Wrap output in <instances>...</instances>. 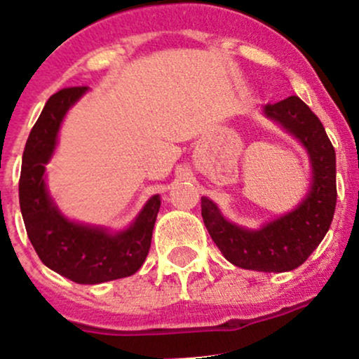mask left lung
<instances>
[{
	"instance_id": "obj_1",
	"label": "left lung",
	"mask_w": 359,
	"mask_h": 359,
	"mask_svg": "<svg viewBox=\"0 0 359 359\" xmlns=\"http://www.w3.org/2000/svg\"><path fill=\"white\" fill-rule=\"evenodd\" d=\"M264 114L277 121L307 149L314 180L304 203L257 231H247L201 198V217L222 256L235 266L257 272H290L307 261L325 238L337 205L335 149L319 117L298 96L268 103Z\"/></svg>"
}]
</instances>
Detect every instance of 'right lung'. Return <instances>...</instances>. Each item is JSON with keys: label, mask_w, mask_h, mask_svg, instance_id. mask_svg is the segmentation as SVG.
<instances>
[{"label": "right lung", "mask_w": 359, "mask_h": 359, "mask_svg": "<svg viewBox=\"0 0 359 359\" xmlns=\"http://www.w3.org/2000/svg\"><path fill=\"white\" fill-rule=\"evenodd\" d=\"M87 87H65L48 98L34 123L22 154L19 203L27 236L38 257L59 276L79 284H100L137 272L151 249L159 196H152L137 221L119 235L68 221L45 189V165L55 147L59 126Z\"/></svg>", "instance_id": "right-lung-1"}]
</instances>
